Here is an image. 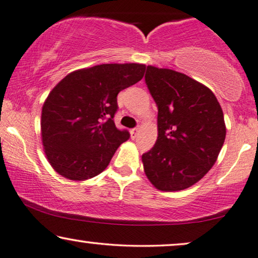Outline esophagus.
I'll use <instances>...</instances> for the list:
<instances>
[{
  "instance_id": "1",
  "label": "esophagus",
  "mask_w": 258,
  "mask_h": 258,
  "mask_svg": "<svg viewBox=\"0 0 258 258\" xmlns=\"http://www.w3.org/2000/svg\"><path fill=\"white\" fill-rule=\"evenodd\" d=\"M138 133H139V127L132 128L131 130V138H132V139H136V138L138 137Z\"/></svg>"
}]
</instances>
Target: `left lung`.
Listing matches in <instances>:
<instances>
[{"mask_svg":"<svg viewBox=\"0 0 258 258\" xmlns=\"http://www.w3.org/2000/svg\"><path fill=\"white\" fill-rule=\"evenodd\" d=\"M145 82L158 106V139L143 154L144 170L159 190L193 186L215 164L226 139L223 112L201 83L148 65Z\"/></svg>","mask_w":258,"mask_h":258,"instance_id":"8db88e82","label":"left lung"}]
</instances>
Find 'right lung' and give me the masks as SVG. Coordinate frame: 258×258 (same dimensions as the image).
<instances>
[{"label": "right lung", "instance_id": "1", "mask_svg": "<svg viewBox=\"0 0 258 258\" xmlns=\"http://www.w3.org/2000/svg\"><path fill=\"white\" fill-rule=\"evenodd\" d=\"M144 64H101L69 74L42 107L41 133L50 165L69 180L91 179L128 140L115 127L118 93L141 81Z\"/></svg>", "mask_w": 258, "mask_h": 258}]
</instances>
